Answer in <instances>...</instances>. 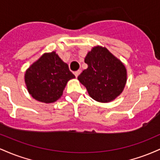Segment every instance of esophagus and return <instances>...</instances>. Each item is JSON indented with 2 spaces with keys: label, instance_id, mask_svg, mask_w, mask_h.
<instances>
[{
  "label": "esophagus",
  "instance_id": "esophagus-1",
  "mask_svg": "<svg viewBox=\"0 0 160 160\" xmlns=\"http://www.w3.org/2000/svg\"><path fill=\"white\" fill-rule=\"evenodd\" d=\"M80 72H81V71H75V72L74 73V75H75V77H76V78H78V77L79 76V74H80Z\"/></svg>",
  "mask_w": 160,
  "mask_h": 160
}]
</instances>
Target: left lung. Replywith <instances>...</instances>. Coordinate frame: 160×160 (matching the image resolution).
Masks as SVG:
<instances>
[{
    "label": "left lung",
    "instance_id": "left-lung-1",
    "mask_svg": "<svg viewBox=\"0 0 160 160\" xmlns=\"http://www.w3.org/2000/svg\"><path fill=\"white\" fill-rule=\"evenodd\" d=\"M84 62L88 68L78 79L92 98L108 103L122 92L127 80L126 68L106 47H94L88 52Z\"/></svg>",
    "mask_w": 160,
    "mask_h": 160
}]
</instances>
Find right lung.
<instances>
[{"label": "right lung", "instance_id": "obj_1", "mask_svg": "<svg viewBox=\"0 0 160 160\" xmlns=\"http://www.w3.org/2000/svg\"><path fill=\"white\" fill-rule=\"evenodd\" d=\"M74 78L68 64L54 51L42 55L25 73L29 94L38 102L47 104L61 98L67 82Z\"/></svg>", "mask_w": 160, "mask_h": 160}]
</instances>
